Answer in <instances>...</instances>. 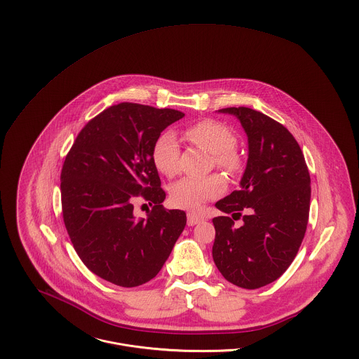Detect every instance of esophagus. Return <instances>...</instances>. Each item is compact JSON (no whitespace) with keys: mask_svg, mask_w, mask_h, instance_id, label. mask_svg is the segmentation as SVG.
Wrapping results in <instances>:
<instances>
[{"mask_svg":"<svg viewBox=\"0 0 359 359\" xmlns=\"http://www.w3.org/2000/svg\"><path fill=\"white\" fill-rule=\"evenodd\" d=\"M203 218L201 217V215H198V214H195V212H188V225H196V224H199L201 221H202Z\"/></svg>","mask_w":359,"mask_h":359,"instance_id":"1","label":"esophagus"}]
</instances>
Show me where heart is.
Instances as JSON below:
<instances>
[{
  "label": "heart",
  "instance_id": "heart-1",
  "mask_svg": "<svg viewBox=\"0 0 359 359\" xmlns=\"http://www.w3.org/2000/svg\"><path fill=\"white\" fill-rule=\"evenodd\" d=\"M185 138L199 149L211 154V163L228 172L241 168V157L236 154V138L224 124L212 120L201 121L185 131ZM154 167L167 177H174L180 171V147L171 133H164L157 138L152 149ZM225 189V181L218 174L203 178L187 177L174 182L170 188L172 205L181 208H198L207 201L217 198Z\"/></svg>",
  "mask_w": 359,
  "mask_h": 359
}]
</instances>
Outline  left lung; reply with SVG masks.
Masks as SVG:
<instances>
[{
    "label": "left lung",
    "mask_w": 359,
    "mask_h": 359,
    "mask_svg": "<svg viewBox=\"0 0 359 359\" xmlns=\"http://www.w3.org/2000/svg\"><path fill=\"white\" fill-rule=\"evenodd\" d=\"M249 144L241 189L215 207L212 258L222 276L243 289L276 280L293 262L307 229L311 178L304 154L286 127L250 107H226ZM244 219L235 227L233 219Z\"/></svg>",
    "instance_id": "8db88e82"
}]
</instances>
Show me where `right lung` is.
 I'll use <instances>...</instances> for the list:
<instances>
[{"label": "right lung", "mask_w": 359, "mask_h": 359, "mask_svg": "<svg viewBox=\"0 0 359 359\" xmlns=\"http://www.w3.org/2000/svg\"><path fill=\"white\" fill-rule=\"evenodd\" d=\"M185 114L123 102L86 124L60 172L62 212L76 253L86 266L121 287L154 279L187 225L182 210H165V192L152 160L161 131ZM150 202L148 219L133 202Z\"/></svg>", "instance_id": "add662e5"}]
</instances>
